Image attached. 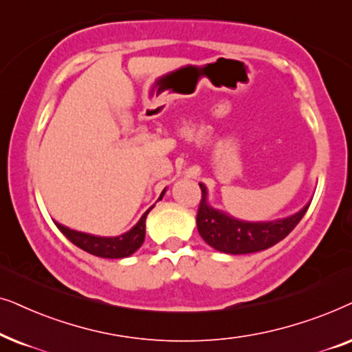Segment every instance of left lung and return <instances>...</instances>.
<instances>
[{"mask_svg": "<svg viewBox=\"0 0 352 352\" xmlns=\"http://www.w3.org/2000/svg\"><path fill=\"white\" fill-rule=\"evenodd\" d=\"M199 186L203 196L196 215L198 232L209 246L225 254H250L277 245L296 227L311 204L307 203L301 210L289 217L269 220V222H246L212 208L208 201L206 185L199 184Z\"/></svg>", "mask_w": 352, "mask_h": 352, "instance_id": "8db88e82", "label": "left lung"}]
</instances>
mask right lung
I'll use <instances>...</instances> for the list:
<instances>
[{"instance_id":"right-lung-1","label":"right lung","mask_w":352,"mask_h":352,"mask_svg":"<svg viewBox=\"0 0 352 352\" xmlns=\"http://www.w3.org/2000/svg\"><path fill=\"white\" fill-rule=\"evenodd\" d=\"M166 190L162 191L159 199H162ZM154 208V206H153ZM151 208L142 215V219L138 220L135 227L130 228L129 232L122 233L119 236H96L90 235V233H83L77 230H70L69 227H64L58 222L56 227L67 236L69 241H72L75 246H78L80 250L90 252L93 256L104 257V259H122V257L132 256L144 241V227H146V215Z\"/></svg>"}]
</instances>
